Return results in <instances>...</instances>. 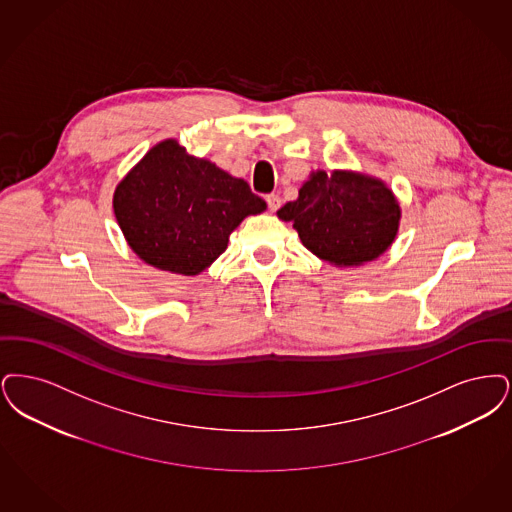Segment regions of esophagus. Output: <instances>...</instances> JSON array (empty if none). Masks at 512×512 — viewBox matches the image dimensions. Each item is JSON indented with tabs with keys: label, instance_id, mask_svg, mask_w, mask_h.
<instances>
[{
	"label": "esophagus",
	"instance_id": "1",
	"mask_svg": "<svg viewBox=\"0 0 512 512\" xmlns=\"http://www.w3.org/2000/svg\"><path fill=\"white\" fill-rule=\"evenodd\" d=\"M267 208L271 210V212H277L279 208H281V197L277 195V193H269L266 195Z\"/></svg>",
	"mask_w": 512,
	"mask_h": 512
}]
</instances>
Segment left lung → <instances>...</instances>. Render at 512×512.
<instances>
[{"label": "left lung", "mask_w": 512, "mask_h": 512, "mask_svg": "<svg viewBox=\"0 0 512 512\" xmlns=\"http://www.w3.org/2000/svg\"><path fill=\"white\" fill-rule=\"evenodd\" d=\"M277 216L292 222L308 250L334 266H359L392 245L400 204L378 179L315 172Z\"/></svg>", "instance_id": "8db88e82"}]
</instances>
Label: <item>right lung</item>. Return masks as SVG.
<instances>
[{
    "label": "right lung",
    "instance_id": "add662e5",
    "mask_svg": "<svg viewBox=\"0 0 512 512\" xmlns=\"http://www.w3.org/2000/svg\"><path fill=\"white\" fill-rule=\"evenodd\" d=\"M112 204L135 254L179 275L206 269L246 216L266 210L245 179L189 155L174 139L143 156L116 187Z\"/></svg>",
    "mask_w": 512,
    "mask_h": 512
}]
</instances>
